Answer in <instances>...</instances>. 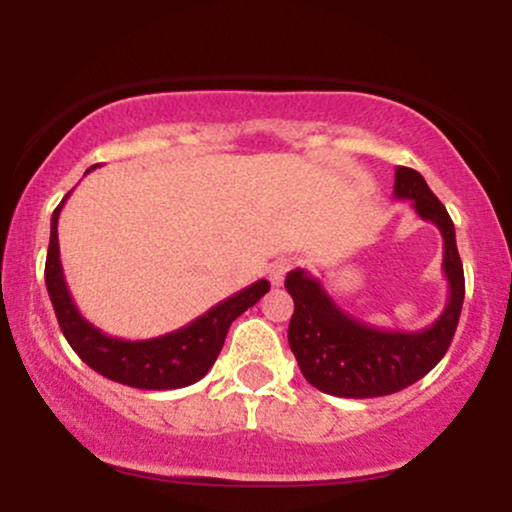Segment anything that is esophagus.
<instances>
[{
    "label": "esophagus",
    "instance_id": "obj_1",
    "mask_svg": "<svg viewBox=\"0 0 512 512\" xmlns=\"http://www.w3.org/2000/svg\"><path fill=\"white\" fill-rule=\"evenodd\" d=\"M289 269H291V260H284V257L269 264L267 274H269V281H272V286L284 284V276H286V272H289Z\"/></svg>",
    "mask_w": 512,
    "mask_h": 512
}]
</instances>
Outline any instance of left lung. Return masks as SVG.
<instances>
[{
	"label": "left lung",
	"instance_id": "1",
	"mask_svg": "<svg viewBox=\"0 0 512 512\" xmlns=\"http://www.w3.org/2000/svg\"><path fill=\"white\" fill-rule=\"evenodd\" d=\"M395 199H409L416 214L431 221L443 236L448 303L424 330H380L339 308L320 279L305 269L286 274L284 286L296 305L289 322V346L303 378L327 395L366 399L414 385L445 356L460 322L464 272L450 214L424 175L404 166L395 170Z\"/></svg>",
	"mask_w": 512,
	"mask_h": 512
}]
</instances>
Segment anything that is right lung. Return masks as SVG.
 <instances>
[{
    "label": "right lung",
    "instance_id": "right-lung-1",
    "mask_svg": "<svg viewBox=\"0 0 512 512\" xmlns=\"http://www.w3.org/2000/svg\"><path fill=\"white\" fill-rule=\"evenodd\" d=\"M93 168L96 166L88 170ZM67 197L62 199L50 221L45 286H48L52 308H55L57 322H60L69 346L86 366L101 373L103 378L137 387V390H178V387H187L202 380L214 366L216 356L221 354L231 322L260 301L269 291V281H255L248 289L223 298L221 303L199 315L190 325L161 334V337L134 339V342L132 339L110 337L79 313V308L72 301V293L67 289V281H64L57 221H60L62 204L67 202Z\"/></svg>",
    "mask_w": 512,
    "mask_h": 512
}]
</instances>
